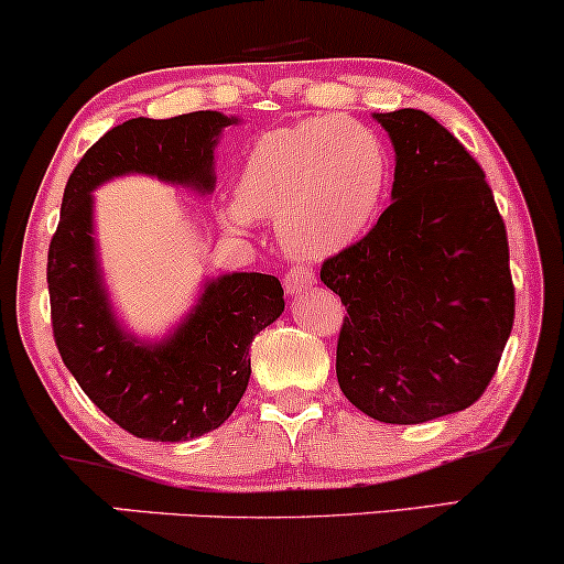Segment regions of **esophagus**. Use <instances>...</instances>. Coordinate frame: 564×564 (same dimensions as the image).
I'll list each match as a JSON object with an SVG mask.
<instances>
[{"mask_svg":"<svg viewBox=\"0 0 564 564\" xmlns=\"http://www.w3.org/2000/svg\"><path fill=\"white\" fill-rule=\"evenodd\" d=\"M314 284H316V276L311 269L295 267L284 274V290H288V295H301L305 290L314 288Z\"/></svg>","mask_w":564,"mask_h":564,"instance_id":"1","label":"esophagus"}]
</instances>
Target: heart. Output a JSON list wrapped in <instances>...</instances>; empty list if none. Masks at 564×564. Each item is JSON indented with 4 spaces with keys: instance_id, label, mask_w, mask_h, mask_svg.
I'll use <instances>...</instances> for the list:
<instances>
[{
    "instance_id": "b5f03b06",
    "label": "heart",
    "mask_w": 564,
    "mask_h": 564,
    "mask_svg": "<svg viewBox=\"0 0 564 564\" xmlns=\"http://www.w3.org/2000/svg\"><path fill=\"white\" fill-rule=\"evenodd\" d=\"M387 187L381 138L347 117L324 115L256 138L240 162L238 193L217 212L232 229H248L256 217L276 219L290 256L322 261L373 227Z\"/></svg>"
}]
</instances>
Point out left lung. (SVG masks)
I'll use <instances>...</instances> for the list:
<instances>
[{"mask_svg":"<svg viewBox=\"0 0 564 564\" xmlns=\"http://www.w3.org/2000/svg\"><path fill=\"white\" fill-rule=\"evenodd\" d=\"M394 149L392 204L332 256L322 282L347 308L345 398L381 423H426L481 398L516 318L510 248L484 170L421 109L373 115Z\"/></svg>","mask_w":564,"mask_h":564,"instance_id":"left-lung-1","label":"left lung"}]
</instances>
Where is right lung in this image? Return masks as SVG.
I'll use <instances>...</instances> for the list:
<instances>
[{"label": "right lung", "instance_id": "add662e5", "mask_svg": "<svg viewBox=\"0 0 564 564\" xmlns=\"http://www.w3.org/2000/svg\"><path fill=\"white\" fill-rule=\"evenodd\" d=\"M238 122L221 112L135 117L90 145L65 185L46 267L54 343L94 405L138 440H196L232 415L250 379V343L282 316L284 290L259 271L208 276L170 335L135 337L104 284L94 191L145 175L208 196L217 185L214 149Z\"/></svg>", "mask_w": 564, "mask_h": 564}]
</instances>
